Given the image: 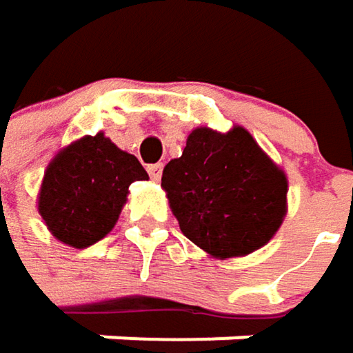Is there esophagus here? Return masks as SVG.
<instances>
[{
    "label": "esophagus",
    "instance_id": "1",
    "mask_svg": "<svg viewBox=\"0 0 353 353\" xmlns=\"http://www.w3.org/2000/svg\"><path fill=\"white\" fill-rule=\"evenodd\" d=\"M162 164H150L148 166V172H150V176L154 179V181H160V176H162Z\"/></svg>",
    "mask_w": 353,
    "mask_h": 353
}]
</instances>
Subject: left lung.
Masks as SVG:
<instances>
[{"label":"left lung","instance_id":"obj_1","mask_svg":"<svg viewBox=\"0 0 353 353\" xmlns=\"http://www.w3.org/2000/svg\"><path fill=\"white\" fill-rule=\"evenodd\" d=\"M183 234L218 259L243 257L273 239L285 216L288 179L243 127H197L162 172Z\"/></svg>","mask_w":353,"mask_h":353}]
</instances>
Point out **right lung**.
I'll return each mask as SVG.
<instances>
[{
  "instance_id": "right-lung-1",
  "label": "right lung",
  "mask_w": 353,
  "mask_h": 353,
  "mask_svg": "<svg viewBox=\"0 0 353 353\" xmlns=\"http://www.w3.org/2000/svg\"><path fill=\"white\" fill-rule=\"evenodd\" d=\"M145 179L148 172L133 154L119 150L104 133L86 135L47 166L39 214L57 241L86 249L114 228L129 185Z\"/></svg>"
}]
</instances>
